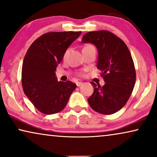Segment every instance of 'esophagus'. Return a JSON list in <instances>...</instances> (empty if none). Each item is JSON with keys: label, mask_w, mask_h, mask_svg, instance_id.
<instances>
[{"label": "esophagus", "mask_w": 157, "mask_h": 157, "mask_svg": "<svg viewBox=\"0 0 157 157\" xmlns=\"http://www.w3.org/2000/svg\"><path fill=\"white\" fill-rule=\"evenodd\" d=\"M82 84H83V82H78L76 83V85L78 87H79V86H81Z\"/></svg>", "instance_id": "esophagus-1"}]
</instances>
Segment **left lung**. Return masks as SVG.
Instances as JSON below:
<instances>
[{
    "mask_svg": "<svg viewBox=\"0 0 157 157\" xmlns=\"http://www.w3.org/2000/svg\"><path fill=\"white\" fill-rule=\"evenodd\" d=\"M82 43H92L98 52L97 67L102 73V87L92 82L94 92L87 99L92 109L102 114H112L125 105L136 82L133 59L122 40L107 30L88 32Z\"/></svg>",
    "mask_w": 157,
    "mask_h": 157,
    "instance_id": "1",
    "label": "left lung"
}]
</instances>
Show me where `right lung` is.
I'll return each instance as SVG.
<instances>
[{"label": "right lung", "mask_w": 157, "mask_h": 157, "mask_svg": "<svg viewBox=\"0 0 157 157\" xmlns=\"http://www.w3.org/2000/svg\"><path fill=\"white\" fill-rule=\"evenodd\" d=\"M82 32L48 33L32 43L24 57L22 85L24 93L42 113L53 114L67 105L76 84L57 81L56 70L67 48Z\"/></svg>", "instance_id": "1"}]
</instances>
